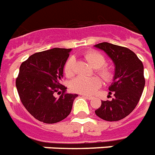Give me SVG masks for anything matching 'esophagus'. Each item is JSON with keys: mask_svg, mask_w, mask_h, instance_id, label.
Segmentation results:
<instances>
[{"mask_svg": "<svg viewBox=\"0 0 155 155\" xmlns=\"http://www.w3.org/2000/svg\"><path fill=\"white\" fill-rule=\"evenodd\" d=\"M82 95H83V97L86 98L87 99H89V100H91V99H93L92 96H89V95H86V94H82Z\"/></svg>", "mask_w": 155, "mask_h": 155, "instance_id": "34e87169", "label": "esophagus"}]
</instances>
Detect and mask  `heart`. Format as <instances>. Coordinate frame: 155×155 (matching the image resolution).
Masks as SVG:
<instances>
[{
	"label": "heart",
	"mask_w": 155,
	"mask_h": 155,
	"mask_svg": "<svg viewBox=\"0 0 155 155\" xmlns=\"http://www.w3.org/2000/svg\"><path fill=\"white\" fill-rule=\"evenodd\" d=\"M84 58L94 69L105 81H110L113 78V70L109 67L104 66L106 60L101 54L96 51H88L84 54ZM75 59L74 57H69L64 65V73L66 77L71 78L74 74ZM102 81L97 76L84 77L78 76L71 83V88L74 92L82 94H92L101 86Z\"/></svg>",
	"instance_id": "b5f03b06"
}]
</instances>
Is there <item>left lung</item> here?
Returning <instances> with one entry per match:
<instances>
[{
  "label": "left lung",
  "instance_id": "1",
  "mask_svg": "<svg viewBox=\"0 0 155 155\" xmlns=\"http://www.w3.org/2000/svg\"><path fill=\"white\" fill-rule=\"evenodd\" d=\"M94 47L106 52L115 66L113 82L108 88L109 94L113 93L114 97L112 100L102 101L95 113L105 121H119L135 109L141 97L145 84L144 66L129 48L109 42H101Z\"/></svg>",
  "mask_w": 155,
  "mask_h": 155
}]
</instances>
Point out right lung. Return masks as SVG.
<instances>
[{"label":"right lung","mask_w":155,"mask_h":155,"mask_svg":"<svg viewBox=\"0 0 155 155\" xmlns=\"http://www.w3.org/2000/svg\"><path fill=\"white\" fill-rule=\"evenodd\" d=\"M71 48H55L31 55L22 62L16 78L23 105L34 118L48 124L62 121L71 113L75 94L61 84L64 65ZM62 93L59 98L54 94Z\"/></svg>","instance_id":"obj_1"}]
</instances>
